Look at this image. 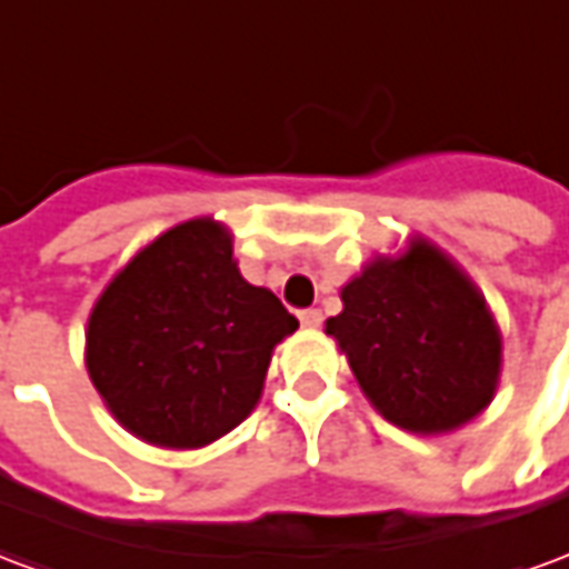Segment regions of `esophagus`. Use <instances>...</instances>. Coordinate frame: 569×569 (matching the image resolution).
<instances>
[{"label": "esophagus", "instance_id": "obj_1", "mask_svg": "<svg viewBox=\"0 0 569 569\" xmlns=\"http://www.w3.org/2000/svg\"><path fill=\"white\" fill-rule=\"evenodd\" d=\"M325 321V315H321V309H302L300 312V325L309 327V330H315V327Z\"/></svg>", "mask_w": 569, "mask_h": 569}]
</instances>
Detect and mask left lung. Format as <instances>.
I'll use <instances>...</instances> for the list:
<instances>
[{"label":"left lung","instance_id":"left-lung-1","mask_svg":"<svg viewBox=\"0 0 569 569\" xmlns=\"http://www.w3.org/2000/svg\"><path fill=\"white\" fill-rule=\"evenodd\" d=\"M327 333L391 425L449 433L495 400L503 342L482 290L427 239L370 260L342 288Z\"/></svg>","mask_w":569,"mask_h":569}]
</instances>
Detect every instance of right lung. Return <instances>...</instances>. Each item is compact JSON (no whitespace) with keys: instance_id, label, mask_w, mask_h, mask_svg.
<instances>
[{"instance_id":"1","label":"right lung","mask_w":569,"mask_h":569,"mask_svg":"<svg viewBox=\"0 0 569 569\" xmlns=\"http://www.w3.org/2000/svg\"><path fill=\"white\" fill-rule=\"evenodd\" d=\"M300 327L242 279L233 236L193 218L144 244L87 318V372L111 416L160 449H202L263 393L272 348Z\"/></svg>"}]
</instances>
